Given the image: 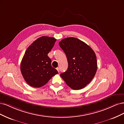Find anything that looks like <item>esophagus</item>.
<instances>
[{
    "label": "esophagus",
    "instance_id": "obj_1",
    "mask_svg": "<svg viewBox=\"0 0 124 124\" xmlns=\"http://www.w3.org/2000/svg\"><path fill=\"white\" fill-rule=\"evenodd\" d=\"M57 70H58V72H59V71H60V69H59V67H57Z\"/></svg>",
    "mask_w": 124,
    "mask_h": 124
}]
</instances>
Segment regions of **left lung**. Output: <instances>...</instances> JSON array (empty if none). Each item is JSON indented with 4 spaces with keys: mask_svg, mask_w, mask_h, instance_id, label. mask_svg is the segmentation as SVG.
<instances>
[{
    "mask_svg": "<svg viewBox=\"0 0 124 124\" xmlns=\"http://www.w3.org/2000/svg\"><path fill=\"white\" fill-rule=\"evenodd\" d=\"M59 44L64 52L68 69L60 76L73 90L85 87L93 79L97 71L95 53L86 43L75 38L62 39Z\"/></svg>",
    "mask_w": 124,
    "mask_h": 124,
    "instance_id": "obj_1",
    "label": "left lung"
}]
</instances>
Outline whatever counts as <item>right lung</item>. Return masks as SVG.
I'll return each instance as SVG.
<instances>
[{"instance_id":"1","label":"right lung","mask_w":124,"mask_h":124,"mask_svg":"<svg viewBox=\"0 0 124 124\" xmlns=\"http://www.w3.org/2000/svg\"><path fill=\"white\" fill-rule=\"evenodd\" d=\"M56 39L43 37L36 39L27 49L21 64V71L26 82L34 87H41L58 73L51 66L47 54Z\"/></svg>"}]
</instances>
